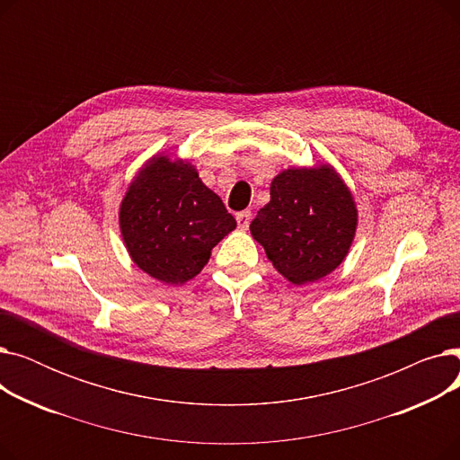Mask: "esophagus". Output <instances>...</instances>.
Returning <instances> with one entry per match:
<instances>
[{"label": "esophagus", "instance_id": "1", "mask_svg": "<svg viewBox=\"0 0 460 460\" xmlns=\"http://www.w3.org/2000/svg\"><path fill=\"white\" fill-rule=\"evenodd\" d=\"M250 222H252V212L250 210H243V212L236 214V224H238L240 229H248Z\"/></svg>", "mask_w": 460, "mask_h": 460}]
</instances>
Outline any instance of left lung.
<instances>
[{
	"label": "left lung",
	"mask_w": 460,
	"mask_h": 460,
	"mask_svg": "<svg viewBox=\"0 0 460 460\" xmlns=\"http://www.w3.org/2000/svg\"><path fill=\"white\" fill-rule=\"evenodd\" d=\"M356 229L352 191L328 162L279 172L270 182V201L250 224L274 269L293 285L319 281L340 267Z\"/></svg>",
	"instance_id": "1"
}]
</instances>
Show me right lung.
<instances>
[{"instance_id":"obj_1","label":"right lung","mask_w":460,"mask_h":460,"mask_svg":"<svg viewBox=\"0 0 460 460\" xmlns=\"http://www.w3.org/2000/svg\"><path fill=\"white\" fill-rule=\"evenodd\" d=\"M222 199L198 167L156 153L132 177L119 205V229L136 267L165 285L196 278L212 248L234 231Z\"/></svg>"}]
</instances>
